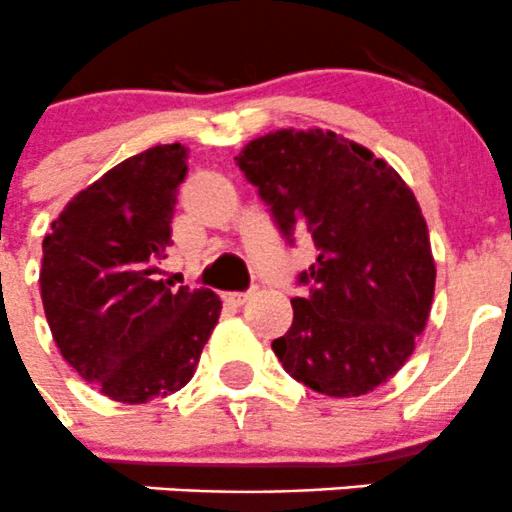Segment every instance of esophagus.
<instances>
[{
  "label": "esophagus",
  "instance_id": "esophagus-1",
  "mask_svg": "<svg viewBox=\"0 0 512 512\" xmlns=\"http://www.w3.org/2000/svg\"><path fill=\"white\" fill-rule=\"evenodd\" d=\"M247 300H250V292H225V302H230L235 307L245 305Z\"/></svg>",
  "mask_w": 512,
  "mask_h": 512
}]
</instances>
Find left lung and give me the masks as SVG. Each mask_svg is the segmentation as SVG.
I'll list each match as a JSON object with an SVG mask.
<instances>
[{
  "label": "left lung",
  "mask_w": 512,
  "mask_h": 512,
  "mask_svg": "<svg viewBox=\"0 0 512 512\" xmlns=\"http://www.w3.org/2000/svg\"><path fill=\"white\" fill-rule=\"evenodd\" d=\"M237 167L282 235L302 227L317 260L292 297V325L272 342L297 382L357 398L413 355L433 307L435 260L413 190L385 160L330 130H277L247 142Z\"/></svg>",
  "instance_id": "1"
}]
</instances>
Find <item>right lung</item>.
Wrapping results in <instances>:
<instances>
[{
  "label": "right lung",
  "mask_w": 512,
  "mask_h": 512,
  "mask_svg": "<svg viewBox=\"0 0 512 512\" xmlns=\"http://www.w3.org/2000/svg\"><path fill=\"white\" fill-rule=\"evenodd\" d=\"M187 147L157 145L67 202L42 242V305L64 360L109 400L150 403L195 375L222 302L157 280Z\"/></svg>",
  "instance_id": "1"
}]
</instances>
